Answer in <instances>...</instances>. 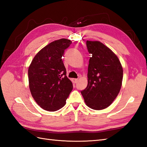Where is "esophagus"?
I'll list each match as a JSON object with an SVG mask.
<instances>
[{"mask_svg": "<svg viewBox=\"0 0 147 147\" xmlns=\"http://www.w3.org/2000/svg\"><path fill=\"white\" fill-rule=\"evenodd\" d=\"M72 82L74 83H76L78 82V79H75V78H73L72 79Z\"/></svg>", "mask_w": 147, "mask_h": 147, "instance_id": "esophagus-1", "label": "esophagus"}]
</instances>
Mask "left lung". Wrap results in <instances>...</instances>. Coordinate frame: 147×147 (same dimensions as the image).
Segmentation results:
<instances>
[{"instance_id": "8db88e82", "label": "left lung", "mask_w": 147, "mask_h": 147, "mask_svg": "<svg viewBox=\"0 0 147 147\" xmlns=\"http://www.w3.org/2000/svg\"><path fill=\"white\" fill-rule=\"evenodd\" d=\"M91 54L88 68V85L81 91L86 105L94 110L108 107L121 88L123 67L110 49L98 41H86Z\"/></svg>"}]
</instances>
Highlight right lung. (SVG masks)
Instances as JSON below:
<instances>
[{
	"label": "right lung",
	"instance_id": "add662e5",
	"mask_svg": "<svg viewBox=\"0 0 147 147\" xmlns=\"http://www.w3.org/2000/svg\"><path fill=\"white\" fill-rule=\"evenodd\" d=\"M72 43L62 38L52 42L40 51L28 68L29 86L32 95L40 107L55 111L65 104L73 90L66 76L62 57Z\"/></svg>",
	"mask_w": 147,
	"mask_h": 147
}]
</instances>
